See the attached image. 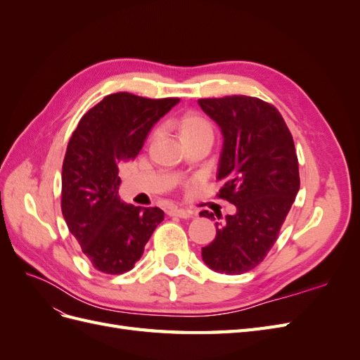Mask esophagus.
Listing matches in <instances>:
<instances>
[{"mask_svg":"<svg viewBox=\"0 0 360 360\" xmlns=\"http://www.w3.org/2000/svg\"><path fill=\"white\" fill-rule=\"evenodd\" d=\"M169 216H174V217H180V219H189V217L193 216V213L191 210H183V209H171L168 212Z\"/></svg>","mask_w":360,"mask_h":360,"instance_id":"1","label":"esophagus"}]
</instances>
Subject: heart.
I'll list each match as a JSON object with an SVG mask.
<instances>
[{"label":"heart","mask_w":360,"mask_h":360,"mask_svg":"<svg viewBox=\"0 0 360 360\" xmlns=\"http://www.w3.org/2000/svg\"><path fill=\"white\" fill-rule=\"evenodd\" d=\"M179 132L181 141H189L204 135H212V127L207 120L197 112H188L179 120Z\"/></svg>","instance_id":"b5f03b06"}]
</instances>
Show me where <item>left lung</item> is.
<instances>
[{
    "label": "left lung",
    "mask_w": 360,
    "mask_h": 360,
    "mask_svg": "<svg viewBox=\"0 0 360 360\" xmlns=\"http://www.w3.org/2000/svg\"><path fill=\"white\" fill-rule=\"evenodd\" d=\"M198 103L224 136L217 180L225 184L219 198L236 205L234 214L216 222L214 240L201 249V257L214 271L242 275L275 245L299 192L296 148L276 108L257 97L226 96ZM200 214L214 219L209 210Z\"/></svg>",
    "instance_id": "1"
}]
</instances>
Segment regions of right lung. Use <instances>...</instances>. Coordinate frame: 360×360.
Wrapping results in <instances>:
<instances>
[{
	"mask_svg": "<svg viewBox=\"0 0 360 360\" xmlns=\"http://www.w3.org/2000/svg\"><path fill=\"white\" fill-rule=\"evenodd\" d=\"M180 99L106 96L73 132L61 172V210L69 231L94 269L130 270L163 221L159 207H135L118 197V167L134 160L150 130Z\"/></svg>",
	"mask_w": 360,
	"mask_h": 360,
	"instance_id": "obj_1",
	"label": "right lung"
}]
</instances>
